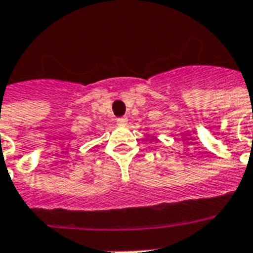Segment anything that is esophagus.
Wrapping results in <instances>:
<instances>
[{"label": "esophagus", "mask_w": 253, "mask_h": 253, "mask_svg": "<svg viewBox=\"0 0 253 253\" xmlns=\"http://www.w3.org/2000/svg\"><path fill=\"white\" fill-rule=\"evenodd\" d=\"M127 122H128V120H127L126 117H121V118L117 120V125H120V126H126Z\"/></svg>", "instance_id": "34e87169"}]
</instances>
